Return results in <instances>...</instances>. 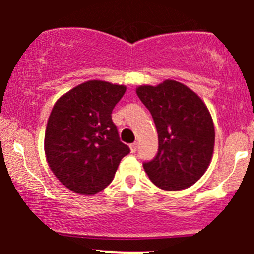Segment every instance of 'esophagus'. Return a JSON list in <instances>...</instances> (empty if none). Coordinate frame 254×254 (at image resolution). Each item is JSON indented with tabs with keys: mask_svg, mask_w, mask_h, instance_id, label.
<instances>
[{
	"mask_svg": "<svg viewBox=\"0 0 254 254\" xmlns=\"http://www.w3.org/2000/svg\"><path fill=\"white\" fill-rule=\"evenodd\" d=\"M136 150H137V142L130 143V151H131L132 153H135L136 152Z\"/></svg>",
	"mask_w": 254,
	"mask_h": 254,
	"instance_id": "1",
	"label": "esophagus"
}]
</instances>
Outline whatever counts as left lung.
Segmentation results:
<instances>
[{
  "instance_id": "1",
  "label": "left lung",
  "mask_w": 254,
  "mask_h": 254,
  "mask_svg": "<svg viewBox=\"0 0 254 254\" xmlns=\"http://www.w3.org/2000/svg\"><path fill=\"white\" fill-rule=\"evenodd\" d=\"M155 122L158 151L143 163L155 186L175 191L193 186L211 161L215 129L200 97L181 82L166 79L158 86L136 88Z\"/></svg>"
}]
</instances>
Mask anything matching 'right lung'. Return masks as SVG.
Segmentation results:
<instances>
[{
  "mask_svg": "<svg viewBox=\"0 0 254 254\" xmlns=\"http://www.w3.org/2000/svg\"><path fill=\"white\" fill-rule=\"evenodd\" d=\"M127 87L87 81L58 99L49 117L44 148L56 178L75 193L93 195L111 184L130 152L112 120Z\"/></svg>",
  "mask_w": 254,
  "mask_h": 254,
  "instance_id": "obj_1",
  "label": "right lung"
}]
</instances>
